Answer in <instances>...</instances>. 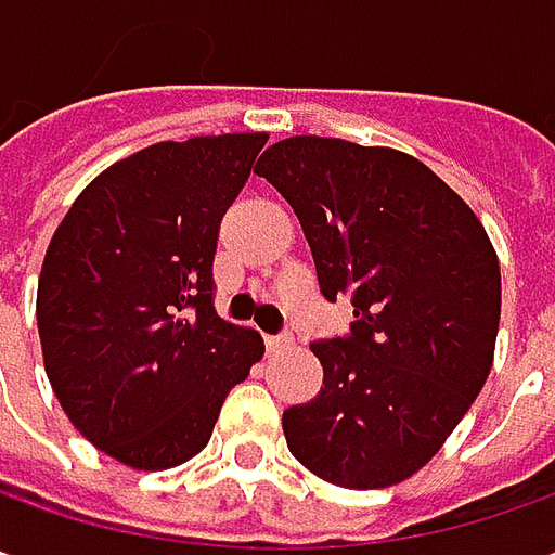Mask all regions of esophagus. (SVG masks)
<instances>
[{
	"mask_svg": "<svg viewBox=\"0 0 555 555\" xmlns=\"http://www.w3.org/2000/svg\"><path fill=\"white\" fill-rule=\"evenodd\" d=\"M263 344H267V353H279V350L292 347V337H288V335H267V337H263Z\"/></svg>",
	"mask_w": 555,
	"mask_h": 555,
	"instance_id": "1",
	"label": "esophagus"
}]
</instances>
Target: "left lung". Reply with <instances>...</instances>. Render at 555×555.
I'll return each mask as SVG.
<instances>
[{
  "label": "left lung",
  "mask_w": 555,
  "mask_h": 555,
  "mask_svg": "<svg viewBox=\"0 0 555 555\" xmlns=\"http://www.w3.org/2000/svg\"><path fill=\"white\" fill-rule=\"evenodd\" d=\"M295 208L319 292L350 297L347 337L319 340L322 390L282 414L288 451L340 488L414 476L486 384L501 267L482 220L409 153L297 134L255 165Z\"/></svg>",
  "instance_id": "obj_1"
}]
</instances>
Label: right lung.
<instances>
[{
    "mask_svg": "<svg viewBox=\"0 0 555 555\" xmlns=\"http://www.w3.org/2000/svg\"><path fill=\"white\" fill-rule=\"evenodd\" d=\"M267 134L163 141L109 165L69 205L39 273L51 390L94 449L131 469L196 457L227 392L263 356L215 313V248Z\"/></svg>",
    "mask_w": 555,
    "mask_h": 555,
    "instance_id": "obj_1",
    "label": "right lung"
}]
</instances>
